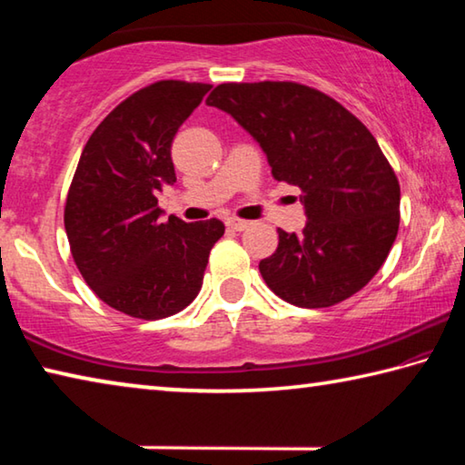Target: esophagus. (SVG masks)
<instances>
[{
    "mask_svg": "<svg viewBox=\"0 0 465 465\" xmlns=\"http://www.w3.org/2000/svg\"><path fill=\"white\" fill-rule=\"evenodd\" d=\"M225 225L230 227V230H233V232H243V230H248V227L252 225L250 222H246V219H238V217H230L225 222Z\"/></svg>",
    "mask_w": 465,
    "mask_h": 465,
    "instance_id": "esophagus-1",
    "label": "esophagus"
}]
</instances>
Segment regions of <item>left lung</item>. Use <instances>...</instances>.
I'll return each instance as SVG.
<instances>
[{"label":"left lung","mask_w":465,"mask_h":465,"mask_svg":"<svg viewBox=\"0 0 465 465\" xmlns=\"http://www.w3.org/2000/svg\"><path fill=\"white\" fill-rule=\"evenodd\" d=\"M262 147L274 180L302 188V233L279 230L258 264L274 295L330 308L363 289L400 225V184L375 137L326 94L295 82L222 84L207 98Z\"/></svg>","instance_id":"8db88e82"}]
</instances>
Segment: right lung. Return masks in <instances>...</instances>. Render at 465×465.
Wrapping results in <instances>:
<instances>
[{
  "instance_id": "add662e5",
  "label": "right lung",
  "mask_w": 465,
  "mask_h": 465,
  "mask_svg": "<svg viewBox=\"0 0 465 465\" xmlns=\"http://www.w3.org/2000/svg\"><path fill=\"white\" fill-rule=\"evenodd\" d=\"M209 84L155 82L121 102L85 143L65 203L82 277L131 318L174 316L199 295L219 219L162 222L157 193L176 183L172 141Z\"/></svg>"
}]
</instances>
